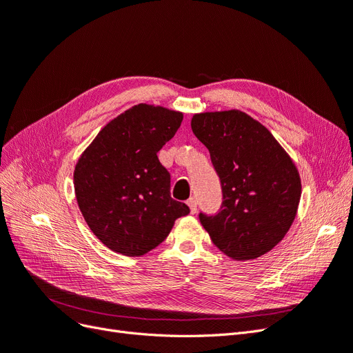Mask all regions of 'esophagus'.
<instances>
[{
    "label": "esophagus",
    "instance_id": "esophagus-1",
    "mask_svg": "<svg viewBox=\"0 0 353 353\" xmlns=\"http://www.w3.org/2000/svg\"><path fill=\"white\" fill-rule=\"evenodd\" d=\"M187 205L190 206V210L191 213H196L197 212V200L194 197H191L187 200Z\"/></svg>",
    "mask_w": 353,
    "mask_h": 353
}]
</instances>
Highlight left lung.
<instances>
[{
	"mask_svg": "<svg viewBox=\"0 0 353 353\" xmlns=\"http://www.w3.org/2000/svg\"><path fill=\"white\" fill-rule=\"evenodd\" d=\"M191 130L210 153L222 203L199 213L212 243L230 258L256 259L280 243L301 200V178L272 134L239 110L200 113Z\"/></svg>",
	"mask_w": 353,
	"mask_h": 353,
	"instance_id": "1",
	"label": "left lung"
}]
</instances>
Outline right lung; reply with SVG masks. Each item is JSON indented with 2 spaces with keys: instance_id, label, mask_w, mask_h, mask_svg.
<instances>
[{
  "instance_id": "add662e5",
  "label": "right lung",
  "mask_w": 353,
  "mask_h": 353,
  "mask_svg": "<svg viewBox=\"0 0 353 353\" xmlns=\"http://www.w3.org/2000/svg\"><path fill=\"white\" fill-rule=\"evenodd\" d=\"M183 113L138 104L105 125L74 168V193L91 231L109 249L141 256L162 243L190 208L170 197L157 152Z\"/></svg>"
}]
</instances>
